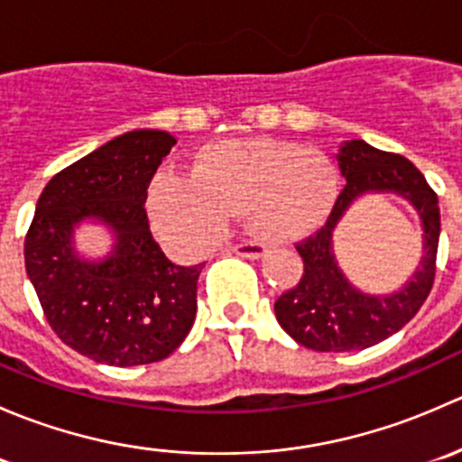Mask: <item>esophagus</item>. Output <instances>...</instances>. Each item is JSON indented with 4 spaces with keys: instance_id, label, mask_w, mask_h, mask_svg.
Returning a JSON list of instances; mask_svg holds the SVG:
<instances>
[{
    "instance_id": "esophagus-1",
    "label": "esophagus",
    "mask_w": 462,
    "mask_h": 462,
    "mask_svg": "<svg viewBox=\"0 0 462 462\" xmlns=\"http://www.w3.org/2000/svg\"><path fill=\"white\" fill-rule=\"evenodd\" d=\"M232 253L239 254V257H248V259H259L268 253V245L261 244V241H241L232 248Z\"/></svg>"
}]
</instances>
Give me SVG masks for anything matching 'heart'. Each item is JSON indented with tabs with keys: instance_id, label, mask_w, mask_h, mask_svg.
Wrapping results in <instances>:
<instances>
[{
	"instance_id": "b5f03b06",
	"label": "heart",
	"mask_w": 462,
	"mask_h": 462,
	"mask_svg": "<svg viewBox=\"0 0 462 462\" xmlns=\"http://www.w3.org/2000/svg\"><path fill=\"white\" fill-rule=\"evenodd\" d=\"M335 199L337 171L324 153L259 138L208 144L192 174H158L149 209L170 244L203 250L244 214L265 239H295L324 223Z\"/></svg>"
}]
</instances>
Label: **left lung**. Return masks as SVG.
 Returning <instances> with one entry per match:
<instances>
[{
  "mask_svg": "<svg viewBox=\"0 0 462 462\" xmlns=\"http://www.w3.org/2000/svg\"><path fill=\"white\" fill-rule=\"evenodd\" d=\"M346 185L319 230L297 241L304 259L300 283L274 301L282 328L306 348L326 353L362 351L398 333L430 297L436 279L440 209L438 197L411 161L382 152L365 141H351L339 152ZM398 191L419 208L426 227V257L414 279L400 293L369 298L357 293L334 263L329 236L343 209L365 191Z\"/></svg>",
  "mask_w": 462,
  "mask_h": 462,
  "instance_id": "left-lung-1",
  "label": "left lung"
}]
</instances>
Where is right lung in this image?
Instances as JSON below:
<instances>
[{"label": "right lung", "instance_id": "1", "mask_svg": "<svg viewBox=\"0 0 462 462\" xmlns=\"http://www.w3.org/2000/svg\"><path fill=\"white\" fill-rule=\"evenodd\" d=\"M176 138L141 129L114 138L46 183L24 239L26 273L44 318L73 351L111 366L165 360L197 315L203 263L176 265L149 230L147 189ZM96 216L119 235L100 264L70 250L78 220Z\"/></svg>", "mask_w": 462, "mask_h": 462}]
</instances>
